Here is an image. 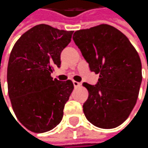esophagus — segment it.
Instances as JSON below:
<instances>
[{
  "label": "esophagus",
  "mask_w": 148,
  "mask_h": 148,
  "mask_svg": "<svg viewBox=\"0 0 148 148\" xmlns=\"http://www.w3.org/2000/svg\"><path fill=\"white\" fill-rule=\"evenodd\" d=\"M73 86H75V88H78V87H80L81 85H82L81 82H76V81H73Z\"/></svg>",
  "instance_id": "34e87169"
}]
</instances>
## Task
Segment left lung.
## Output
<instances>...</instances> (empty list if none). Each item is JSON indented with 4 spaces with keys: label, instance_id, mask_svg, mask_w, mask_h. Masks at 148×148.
I'll list each match as a JSON object with an SVG mask.
<instances>
[{
    "label": "left lung",
    "instance_id": "8db88e82",
    "mask_svg": "<svg viewBox=\"0 0 148 148\" xmlns=\"http://www.w3.org/2000/svg\"><path fill=\"white\" fill-rule=\"evenodd\" d=\"M73 40L90 66L99 73L88 90L83 113L93 125L113 129L121 125L136 105L142 81L141 61L129 39L115 27L102 24L78 30Z\"/></svg>",
    "mask_w": 148,
    "mask_h": 148
}]
</instances>
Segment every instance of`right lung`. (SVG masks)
I'll list each match as a JSON object with an SVG mask.
<instances>
[{"label":"right lung","instance_id":"right-lung-1","mask_svg":"<svg viewBox=\"0 0 148 148\" xmlns=\"http://www.w3.org/2000/svg\"><path fill=\"white\" fill-rule=\"evenodd\" d=\"M73 33L37 25L21 35L10 52L9 97L16 118L32 132H49L63 118L73 83L53 80L50 75L60 66L61 51L71 42Z\"/></svg>","mask_w":148,"mask_h":148}]
</instances>
